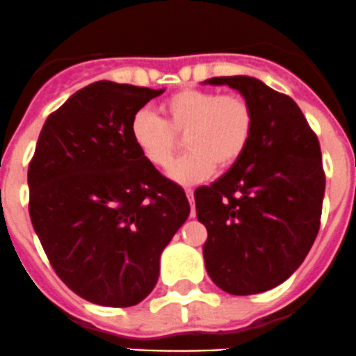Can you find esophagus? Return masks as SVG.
Wrapping results in <instances>:
<instances>
[{
    "mask_svg": "<svg viewBox=\"0 0 356 356\" xmlns=\"http://www.w3.org/2000/svg\"><path fill=\"white\" fill-rule=\"evenodd\" d=\"M186 197L190 200L191 204V216H195V202H193V190L191 188H186Z\"/></svg>",
    "mask_w": 356,
    "mask_h": 356,
    "instance_id": "obj_1",
    "label": "esophagus"
}]
</instances>
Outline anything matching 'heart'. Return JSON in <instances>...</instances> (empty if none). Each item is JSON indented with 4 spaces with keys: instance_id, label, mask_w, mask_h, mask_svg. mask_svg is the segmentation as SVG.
<instances>
[{
    "instance_id": "b5f03b06",
    "label": "heart",
    "mask_w": 356,
    "mask_h": 356,
    "mask_svg": "<svg viewBox=\"0 0 356 356\" xmlns=\"http://www.w3.org/2000/svg\"><path fill=\"white\" fill-rule=\"evenodd\" d=\"M163 117L140 110L131 120L129 133L134 147L150 165L165 168L186 134L190 152L172 163L168 175L182 184L200 182L214 166L229 168L248 149L254 134V110L238 94L186 88L161 102Z\"/></svg>"
}]
</instances>
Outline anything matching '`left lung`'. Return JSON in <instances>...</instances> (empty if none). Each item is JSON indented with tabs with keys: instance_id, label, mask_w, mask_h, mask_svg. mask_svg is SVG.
Masks as SVG:
<instances>
[{
	"instance_id": "left-lung-1",
	"label": "left lung",
	"mask_w": 356,
	"mask_h": 356,
	"mask_svg": "<svg viewBox=\"0 0 356 356\" xmlns=\"http://www.w3.org/2000/svg\"><path fill=\"white\" fill-rule=\"evenodd\" d=\"M254 110L248 149L222 177L195 191L207 229L211 280L236 296L282 284L300 268L321 223L325 172L318 136L296 102L250 76L211 78Z\"/></svg>"
}]
</instances>
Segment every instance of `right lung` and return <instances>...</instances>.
Wrapping results in <instances>:
<instances>
[{"mask_svg": "<svg viewBox=\"0 0 356 356\" xmlns=\"http://www.w3.org/2000/svg\"><path fill=\"white\" fill-rule=\"evenodd\" d=\"M163 92L85 86L47 117L28 166L30 218L44 252L63 284L97 305L149 296L161 252L190 216L184 190L131 140L134 113Z\"/></svg>", "mask_w": 356, "mask_h": 356, "instance_id": "obj_1", "label": "right lung"}]
</instances>
